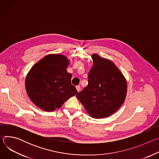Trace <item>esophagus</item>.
I'll list each match as a JSON object with an SVG mask.
<instances>
[{"mask_svg": "<svg viewBox=\"0 0 159 159\" xmlns=\"http://www.w3.org/2000/svg\"><path fill=\"white\" fill-rule=\"evenodd\" d=\"M76 89H77L78 92H80V85H77V86H76Z\"/></svg>", "mask_w": 159, "mask_h": 159, "instance_id": "obj_1", "label": "esophagus"}]
</instances>
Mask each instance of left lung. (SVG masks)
Masks as SVG:
<instances>
[{
  "label": "left lung",
  "mask_w": 159,
  "mask_h": 159,
  "mask_svg": "<svg viewBox=\"0 0 159 159\" xmlns=\"http://www.w3.org/2000/svg\"><path fill=\"white\" fill-rule=\"evenodd\" d=\"M93 66L88 74V85L76 96L94 118H103L123 104L127 92L126 80L111 61L93 54Z\"/></svg>",
  "instance_id": "left-lung-1"
}]
</instances>
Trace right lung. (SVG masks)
<instances>
[{"label":"right lung","instance_id":"add662e5","mask_svg":"<svg viewBox=\"0 0 159 159\" xmlns=\"http://www.w3.org/2000/svg\"><path fill=\"white\" fill-rule=\"evenodd\" d=\"M69 64L66 57L53 54L44 57L31 68L26 78V89L38 107L53 111L78 93L71 84L72 74L66 71Z\"/></svg>","mask_w":159,"mask_h":159}]
</instances>
